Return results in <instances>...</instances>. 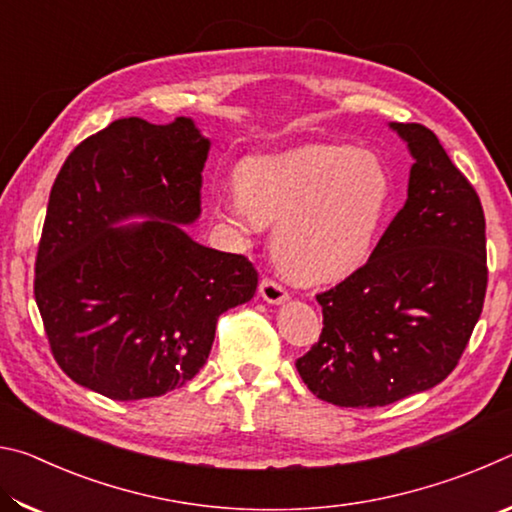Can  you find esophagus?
Returning <instances> with one entry per match:
<instances>
[{"label":"esophagus","instance_id":"34e87169","mask_svg":"<svg viewBox=\"0 0 512 512\" xmlns=\"http://www.w3.org/2000/svg\"><path fill=\"white\" fill-rule=\"evenodd\" d=\"M259 296L266 302H271V305H280V302L289 298V291L280 282L273 280V277H262V282H259Z\"/></svg>","mask_w":512,"mask_h":512}]
</instances>
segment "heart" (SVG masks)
<instances>
[{
  "mask_svg": "<svg viewBox=\"0 0 512 512\" xmlns=\"http://www.w3.org/2000/svg\"><path fill=\"white\" fill-rule=\"evenodd\" d=\"M393 201L379 153L348 144H309L250 155L237 192L219 210L239 225L275 223L273 255L302 280H334L366 262Z\"/></svg>",
  "mask_w": 512,
  "mask_h": 512,
  "instance_id": "b5f03b06",
  "label": "heart"
}]
</instances>
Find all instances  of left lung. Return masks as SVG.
<instances>
[{"instance_id":"left-lung-1","label":"left lung","mask_w":512,"mask_h":512,"mask_svg":"<svg viewBox=\"0 0 512 512\" xmlns=\"http://www.w3.org/2000/svg\"><path fill=\"white\" fill-rule=\"evenodd\" d=\"M415 158L409 198L370 259L318 293L323 332L296 361L316 397L370 409L440 384L481 316L488 264L479 194L422 124H391Z\"/></svg>"}]
</instances>
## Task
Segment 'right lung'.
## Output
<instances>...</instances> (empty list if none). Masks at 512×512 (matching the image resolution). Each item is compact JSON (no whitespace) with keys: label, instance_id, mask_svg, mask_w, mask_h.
<instances>
[{"label":"right lung","instance_id":"right-lung-1","mask_svg":"<svg viewBox=\"0 0 512 512\" xmlns=\"http://www.w3.org/2000/svg\"><path fill=\"white\" fill-rule=\"evenodd\" d=\"M207 151L192 119L128 117L60 167L33 293L51 354L76 384L119 402L180 388L205 366L223 311L255 296L248 257L196 244L178 225L201 214ZM128 215L150 221L115 229Z\"/></svg>","mask_w":512,"mask_h":512}]
</instances>
